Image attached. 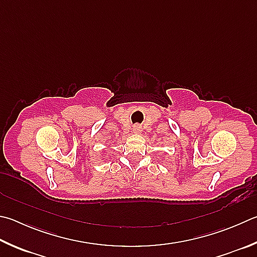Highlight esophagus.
Returning a JSON list of instances; mask_svg holds the SVG:
<instances>
[{
  "label": "esophagus",
  "mask_w": 257,
  "mask_h": 257,
  "mask_svg": "<svg viewBox=\"0 0 257 257\" xmlns=\"http://www.w3.org/2000/svg\"><path fill=\"white\" fill-rule=\"evenodd\" d=\"M133 132H134V134H141V133H142V127H141V125H139V124L134 125Z\"/></svg>",
  "instance_id": "1"
}]
</instances>
